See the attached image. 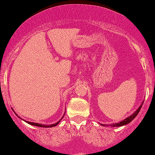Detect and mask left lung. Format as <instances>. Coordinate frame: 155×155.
Segmentation results:
<instances>
[{
  "instance_id": "left-lung-1",
  "label": "left lung",
  "mask_w": 155,
  "mask_h": 155,
  "mask_svg": "<svg viewBox=\"0 0 155 155\" xmlns=\"http://www.w3.org/2000/svg\"><path fill=\"white\" fill-rule=\"evenodd\" d=\"M143 102H142V105H141L139 107V108H138V109L136 110V111H135V112L133 113V114H131V115H130V117H127L126 119H124V120H122V121H120V122H118V123H116V124H111V125H110V126H111V127H121V126H124V125L128 124L130 123V122H131L132 120H133V119H134L135 117H136V116H137L138 113L139 112V111H140L141 108H142V104H143ZM102 126H104V124H102Z\"/></svg>"
}]
</instances>
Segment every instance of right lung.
Masks as SVG:
<instances>
[{
	"label": "right lung",
	"instance_id": "add662e5",
	"mask_svg": "<svg viewBox=\"0 0 155 155\" xmlns=\"http://www.w3.org/2000/svg\"><path fill=\"white\" fill-rule=\"evenodd\" d=\"M16 115H17V114H16ZM64 115H65V114H64ZM62 118H63V117H62L61 119H62ZM25 121L26 122V123L29 124L33 125V126L40 127H46V128H47V127H56V125H57L58 124H59V122H60V120H59V121H58V122H56V124H50V125H44V124H38V123H34V122L26 121V120H25Z\"/></svg>",
	"mask_w": 155,
	"mask_h": 155
}]
</instances>
